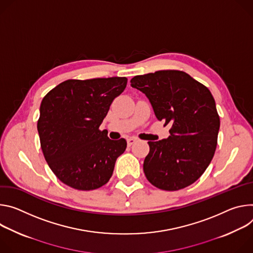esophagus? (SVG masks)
<instances>
[{
    "instance_id": "1",
    "label": "esophagus",
    "mask_w": 253,
    "mask_h": 253,
    "mask_svg": "<svg viewBox=\"0 0 253 253\" xmlns=\"http://www.w3.org/2000/svg\"><path fill=\"white\" fill-rule=\"evenodd\" d=\"M135 142H136V138H134V137H129V138H127V146L130 147V146L133 145Z\"/></svg>"
}]
</instances>
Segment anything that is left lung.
Here are the masks:
<instances>
[{
    "label": "left lung",
    "mask_w": 253,
    "mask_h": 253,
    "mask_svg": "<svg viewBox=\"0 0 253 253\" xmlns=\"http://www.w3.org/2000/svg\"><path fill=\"white\" fill-rule=\"evenodd\" d=\"M130 85L146 94L156 118L171 126L169 137L148 143V181L165 191L190 186L205 172L217 147L220 119L210 90L180 70L136 75Z\"/></svg>",
    "instance_id": "8db88e82"
}]
</instances>
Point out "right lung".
<instances>
[{
	"mask_svg": "<svg viewBox=\"0 0 253 253\" xmlns=\"http://www.w3.org/2000/svg\"><path fill=\"white\" fill-rule=\"evenodd\" d=\"M126 83V77L69 79L42 99L37 124L41 149L65 185L90 191L109 181L126 141H112L99 126Z\"/></svg>",
	"mask_w": 253,
	"mask_h": 253,
	"instance_id": "add662e5",
	"label": "right lung"
}]
</instances>
